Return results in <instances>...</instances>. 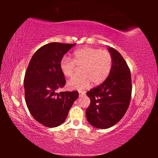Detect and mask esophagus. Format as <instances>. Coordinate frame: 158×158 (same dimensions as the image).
Wrapping results in <instances>:
<instances>
[{"label": "esophagus", "instance_id": "obj_1", "mask_svg": "<svg viewBox=\"0 0 158 158\" xmlns=\"http://www.w3.org/2000/svg\"><path fill=\"white\" fill-rule=\"evenodd\" d=\"M79 96H84L85 94V93L84 92H79Z\"/></svg>", "mask_w": 158, "mask_h": 158}]
</instances>
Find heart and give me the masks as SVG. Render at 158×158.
<instances>
[{
  "label": "heart",
  "mask_w": 158,
  "mask_h": 158,
  "mask_svg": "<svg viewBox=\"0 0 158 158\" xmlns=\"http://www.w3.org/2000/svg\"><path fill=\"white\" fill-rule=\"evenodd\" d=\"M76 66H81V75L70 79L67 86L70 89L83 90L92 82L97 85L105 81L111 71L113 58L107 50L83 47L72 53L71 59L64 56L60 62V69L66 77H73Z\"/></svg>",
  "instance_id": "obj_1"
}]
</instances>
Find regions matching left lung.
I'll return each instance as SVG.
<instances>
[{"mask_svg": "<svg viewBox=\"0 0 158 158\" xmlns=\"http://www.w3.org/2000/svg\"><path fill=\"white\" fill-rule=\"evenodd\" d=\"M109 51L113 66L109 77L101 84L86 93L90 105L86 110L88 122L97 128L106 129L119 122L125 115L132 96V79L128 66L119 52Z\"/></svg>", "mask_w": 158, "mask_h": 158, "instance_id": "1", "label": "left lung"}]
</instances>
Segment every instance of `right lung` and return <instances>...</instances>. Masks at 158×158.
<instances>
[{
  "instance_id": "right-lung-1",
  "label": "right lung",
  "mask_w": 158,
  "mask_h": 158,
  "mask_svg": "<svg viewBox=\"0 0 158 158\" xmlns=\"http://www.w3.org/2000/svg\"><path fill=\"white\" fill-rule=\"evenodd\" d=\"M74 44L50 43L42 46L32 56L24 80L26 103L32 116L48 127L64 122L79 92H62L66 80L60 69V62Z\"/></svg>"
}]
</instances>
